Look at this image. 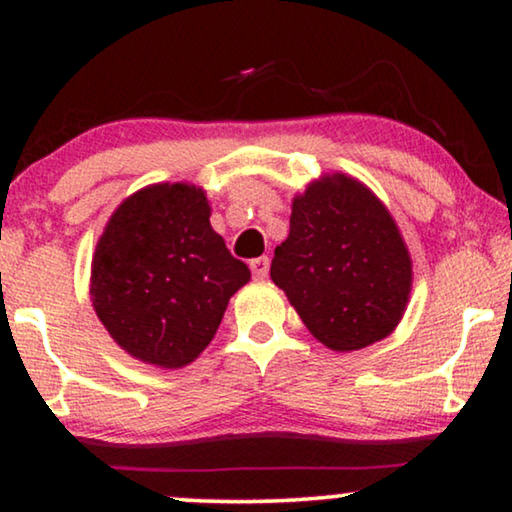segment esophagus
Returning a JSON list of instances; mask_svg holds the SVG:
<instances>
[{"instance_id": "1", "label": "esophagus", "mask_w": 512, "mask_h": 512, "mask_svg": "<svg viewBox=\"0 0 512 512\" xmlns=\"http://www.w3.org/2000/svg\"><path fill=\"white\" fill-rule=\"evenodd\" d=\"M249 268H251V275H254L256 279H265V277H268V270H270V261H268V256L254 258V261L249 263Z\"/></svg>"}]
</instances>
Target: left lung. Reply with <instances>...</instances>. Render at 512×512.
Here are the masks:
<instances>
[{"label":"left lung","mask_w":512,"mask_h":512,"mask_svg":"<svg viewBox=\"0 0 512 512\" xmlns=\"http://www.w3.org/2000/svg\"><path fill=\"white\" fill-rule=\"evenodd\" d=\"M270 277L328 349L354 352L401 321L412 263L387 207L366 186L333 174L293 200L289 237Z\"/></svg>","instance_id":"8db88e82"}]
</instances>
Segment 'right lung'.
Returning <instances> with one entry per match:
<instances>
[{
	"instance_id": "add662e5",
	"label": "right lung",
	"mask_w": 512,
	"mask_h": 512,
	"mask_svg": "<svg viewBox=\"0 0 512 512\" xmlns=\"http://www.w3.org/2000/svg\"><path fill=\"white\" fill-rule=\"evenodd\" d=\"M209 223L202 188L156 184L111 216L93 256L97 317L125 352L181 368L205 349L233 293L249 282Z\"/></svg>"
}]
</instances>
